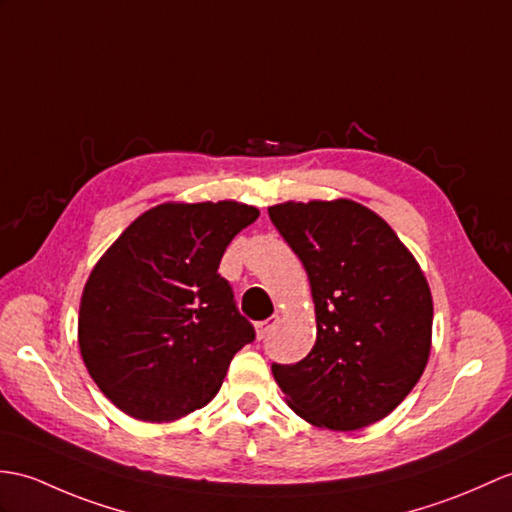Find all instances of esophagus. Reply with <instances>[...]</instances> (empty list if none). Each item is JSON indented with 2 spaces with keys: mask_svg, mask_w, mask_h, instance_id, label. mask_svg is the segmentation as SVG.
<instances>
[{
  "mask_svg": "<svg viewBox=\"0 0 512 512\" xmlns=\"http://www.w3.org/2000/svg\"><path fill=\"white\" fill-rule=\"evenodd\" d=\"M277 323H279V318L277 316H272V318H266V320H261V323H257L255 325V331H257V338L259 340H264L272 329L277 327Z\"/></svg>",
  "mask_w": 512,
  "mask_h": 512,
  "instance_id": "esophagus-1",
  "label": "esophagus"
}]
</instances>
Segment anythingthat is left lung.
<instances>
[{
    "label": "left lung",
    "instance_id": "8db88e82",
    "mask_svg": "<svg viewBox=\"0 0 512 512\" xmlns=\"http://www.w3.org/2000/svg\"><path fill=\"white\" fill-rule=\"evenodd\" d=\"M268 216L305 266L316 344L296 364L272 362L301 419L351 432L395 410L430 358L432 294L388 224L353 200L283 202Z\"/></svg>",
    "mask_w": 512,
    "mask_h": 512
}]
</instances>
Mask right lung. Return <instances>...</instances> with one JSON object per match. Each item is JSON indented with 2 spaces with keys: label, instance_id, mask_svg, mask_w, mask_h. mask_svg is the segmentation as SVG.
Segmentation results:
<instances>
[{
  "label": "right lung",
  "instance_id": "obj_1",
  "mask_svg": "<svg viewBox=\"0 0 512 512\" xmlns=\"http://www.w3.org/2000/svg\"><path fill=\"white\" fill-rule=\"evenodd\" d=\"M259 218L242 202L154 207L95 264L78 316L93 382L139 421H176L216 397L233 355L255 340L218 266Z\"/></svg>",
  "mask_w": 512,
  "mask_h": 512
}]
</instances>
